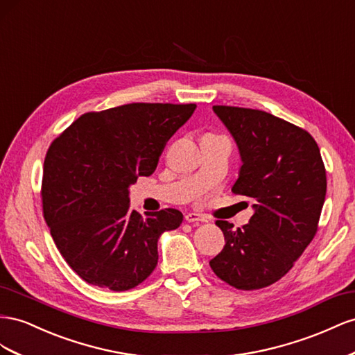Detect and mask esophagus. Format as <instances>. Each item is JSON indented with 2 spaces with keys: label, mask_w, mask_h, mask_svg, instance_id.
Wrapping results in <instances>:
<instances>
[{
  "label": "esophagus",
  "mask_w": 355,
  "mask_h": 355,
  "mask_svg": "<svg viewBox=\"0 0 355 355\" xmlns=\"http://www.w3.org/2000/svg\"><path fill=\"white\" fill-rule=\"evenodd\" d=\"M184 218L189 223H205V221H208L207 217L200 216V214H196V212H189V214H186Z\"/></svg>",
  "instance_id": "esophagus-1"
}]
</instances>
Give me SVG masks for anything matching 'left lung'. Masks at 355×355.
I'll return each instance as SVG.
<instances>
[{"instance_id":"8db88e82","label":"left lung","mask_w":355,"mask_h":355,"mask_svg":"<svg viewBox=\"0 0 355 355\" xmlns=\"http://www.w3.org/2000/svg\"><path fill=\"white\" fill-rule=\"evenodd\" d=\"M239 148L242 166L232 187L254 200L245 226L217 220L226 244L209 261L238 290L281 279L311 244L326 199V168L309 132L266 111L214 105Z\"/></svg>"}]
</instances>
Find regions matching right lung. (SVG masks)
<instances>
[{
    "label": "right lung",
    "mask_w": 355,
    "mask_h": 355,
    "mask_svg": "<svg viewBox=\"0 0 355 355\" xmlns=\"http://www.w3.org/2000/svg\"><path fill=\"white\" fill-rule=\"evenodd\" d=\"M196 104L134 103L78 117L44 159L43 216L60 254L87 284L125 291L157 265V241L183 214L129 209V186L155 172Z\"/></svg>",
    "instance_id": "1"
}]
</instances>
